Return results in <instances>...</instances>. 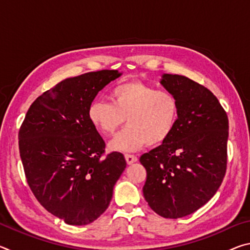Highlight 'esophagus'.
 <instances>
[{
  "label": "esophagus",
  "instance_id": "34e87169",
  "mask_svg": "<svg viewBox=\"0 0 250 250\" xmlns=\"http://www.w3.org/2000/svg\"><path fill=\"white\" fill-rule=\"evenodd\" d=\"M125 161H126V163H128V164H133L134 162H137V161H138L137 156L132 155V154H125Z\"/></svg>",
  "mask_w": 250,
  "mask_h": 250
}]
</instances>
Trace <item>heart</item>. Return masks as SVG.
I'll list each match as a JSON object with an SVG mask.
<instances>
[{
    "mask_svg": "<svg viewBox=\"0 0 250 250\" xmlns=\"http://www.w3.org/2000/svg\"><path fill=\"white\" fill-rule=\"evenodd\" d=\"M110 99L111 104L92 101L88 119L104 135L113 134L126 120L128 126L109 143L111 150L132 152L146 145L160 146L175 129L179 104L171 92L132 80L113 88Z\"/></svg>",
    "mask_w": 250,
    "mask_h": 250,
    "instance_id": "obj_1",
    "label": "heart"
}]
</instances>
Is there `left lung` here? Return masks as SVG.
I'll use <instances>...</instances> for the list:
<instances>
[{
  "label": "left lung",
  "mask_w": 250,
  "mask_h": 250,
  "mask_svg": "<svg viewBox=\"0 0 250 250\" xmlns=\"http://www.w3.org/2000/svg\"><path fill=\"white\" fill-rule=\"evenodd\" d=\"M160 83L176 98L179 119L166 142L141 155L143 195L160 216L181 218L205 205L222 184L228 118L216 97L192 79L163 74Z\"/></svg>",
  "instance_id": "8db88e82"
}]
</instances>
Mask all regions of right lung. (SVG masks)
<instances>
[{"instance_id": "1", "label": "right lung", "mask_w": 250, "mask_h": 250, "mask_svg": "<svg viewBox=\"0 0 250 250\" xmlns=\"http://www.w3.org/2000/svg\"><path fill=\"white\" fill-rule=\"evenodd\" d=\"M118 70L67 78L29 107L19 132L27 183L50 214L69 225H87L108 208L125 171L124 154L103 158L104 141L88 119L97 94L119 78Z\"/></svg>"}]
</instances>
